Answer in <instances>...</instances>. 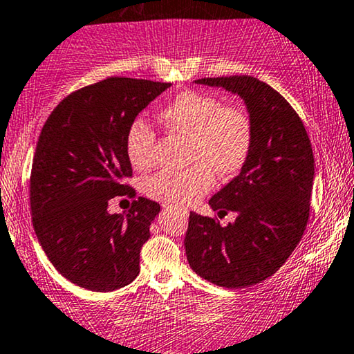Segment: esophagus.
Wrapping results in <instances>:
<instances>
[{"label": "esophagus", "instance_id": "1", "mask_svg": "<svg viewBox=\"0 0 354 354\" xmlns=\"http://www.w3.org/2000/svg\"><path fill=\"white\" fill-rule=\"evenodd\" d=\"M163 210H169V212H171V210H176V212H180V214H183V217L186 216V210H181V209H173V207H169V205H163Z\"/></svg>", "mask_w": 354, "mask_h": 354}]
</instances>
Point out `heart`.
I'll return each mask as SVG.
<instances>
[{"mask_svg": "<svg viewBox=\"0 0 354 354\" xmlns=\"http://www.w3.org/2000/svg\"><path fill=\"white\" fill-rule=\"evenodd\" d=\"M167 131L189 136L186 168H167L147 183L151 198L171 205H187L214 186V171L230 178L247 163L253 149V120L243 107L223 106L221 97L201 91H181L158 113ZM156 133L145 120H133L125 133V151L136 168L153 158Z\"/></svg>", "mask_w": 354, "mask_h": 354, "instance_id": "1", "label": "heart"}]
</instances>
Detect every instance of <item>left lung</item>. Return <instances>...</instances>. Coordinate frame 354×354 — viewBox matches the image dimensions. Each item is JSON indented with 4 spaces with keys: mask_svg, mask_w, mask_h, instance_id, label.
<instances>
[{
    "mask_svg": "<svg viewBox=\"0 0 354 354\" xmlns=\"http://www.w3.org/2000/svg\"><path fill=\"white\" fill-rule=\"evenodd\" d=\"M196 83L239 95L253 120V149L229 185L210 198L214 210L236 212L234 223L189 214V266L210 283L250 288L274 274L301 241L310 214L314 151L304 122L270 84L248 75ZM218 212V214H221Z\"/></svg>",
    "mask_w": 354,
    "mask_h": 354,
    "instance_id": "1",
    "label": "left lung"
}]
</instances>
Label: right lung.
<instances>
[{
	"label": "right lung",
	"instance_id": "add662e5",
	"mask_svg": "<svg viewBox=\"0 0 354 354\" xmlns=\"http://www.w3.org/2000/svg\"><path fill=\"white\" fill-rule=\"evenodd\" d=\"M171 83L111 77L71 93L44 124L30 171V212L40 247L62 276L96 292L131 284L160 204L147 198L109 214L115 196H136L125 133Z\"/></svg>",
	"mask_w": 354,
	"mask_h": 354
}]
</instances>
